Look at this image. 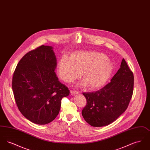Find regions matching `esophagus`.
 Segmentation results:
<instances>
[{"mask_svg":"<svg viewBox=\"0 0 150 150\" xmlns=\"http://www.w3.org/2000/svg\"><path fill=\"white\" fill-rule=\"evenodd\" d=\"M79 92H77V91H71V92H70V93H71V94L72 95H75V94H79Z\"/></svg>","mask_w":150,"mask_h":150,"instance_id":"1","label":"esophagus"}]
</instances>
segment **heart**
Returning <instances> with one entry per match:
<instances>
[{"mask_svg": "<svg viewBox=\"0 0 150 150\" xmlns=\"http://www.w3.org/2000/svg\"><path fill=\"white\" fill-rule=\"evenodd\" d=\"M113 70V64L107 56L97 52H76L70 59L62 57L58 64V75L62 80L71 83L79 78L81 72L84 81L80 86H88L95 90L103 86Z\"/></svg>", "mask_w": 150, "mask_h": 150, "instance_id": "obj_1", "label": "heart"}]
</instances>
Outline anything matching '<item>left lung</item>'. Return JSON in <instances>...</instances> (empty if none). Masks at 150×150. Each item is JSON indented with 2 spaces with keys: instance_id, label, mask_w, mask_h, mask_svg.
<instances>
[{
  "instance_id": "1",
  "label": "left lung",
  "mask_w": 150,
  "mask_h": 150,
  "mask_svg": "<svg viewBox=\"0 0 150 150\" xmlns=\"http://www.w3.org/2000/svg\"><path fill=\"white\" fill-rule=\"evenodd\" d=\"M134 76L125 59L111 82L99 91L83 93L86 105L83 118L92 127L106 126L115 121L128 108L133 92Z\"/></svg>"
}]
</instances>
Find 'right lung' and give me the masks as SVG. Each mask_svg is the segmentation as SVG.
<instances>
[{"mask_svg":"<svg viewBox=\"0 0 150 150\" xmlns=\"http://www.w3.org/2000/svg\"><path fill=\"white\" fill-rule=\"evenodd\" d=\"M57 59L53 47L42 45L26 53L12 79L14 99L20 111L35 124L44 125L59 114L61 100L70 91L54 71Z\"/></svg>","mask_w":150,"mask_h":150,"instance_id":"obj_1","label":"right lung"}]
</instances>
